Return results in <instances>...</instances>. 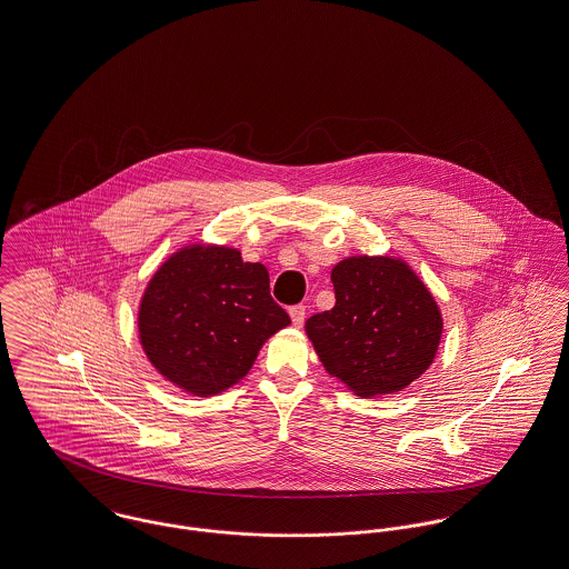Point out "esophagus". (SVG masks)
<instances>
[{
  "mask_svg": "<svg viewBox=\"0 0 569 569\" xmlns=\"http://www.w3.org/2000/svg\"><path fill=\"white\" fill-rule=\"evenodd\" d=\"M288 311H290L292 325H295L297 329H301L302 322H305V307H302V305H295V307H290Z\"/></svg>",
  "mask_w": 569,
  "mask_h": 569,
  "instance_id": "esophagus-1",
  "label": "esophagus"
}]
</instances>
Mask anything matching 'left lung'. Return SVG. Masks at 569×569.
Returning a JSON list of instances; mask_svg holds the SVG:
<instances>
[{"label": "left lung", "instance_id": "obj_1", "mask_svg": "<svg viewBox=\"0 0 569 569\" xmlns=\"http://www.w3.org/2000/svg\"><path fill=\"white\" fill-rule=\"evenodd\" d=\"M335 307L305 322L329 376L359 398L406 389L435 363L442 313L412 267L393 256H350L331 270Z\"/></svg>", "mask_w": 569, "mask_h": 569}]
</instances>
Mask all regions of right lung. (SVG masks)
<instances>
[{
    "label": "right lung",
    "instance_id": "obj_1",
    "mask_svg": "<svg viewBox=\"0 0 569 569\" xmlns=\"http://www.w3.org/2000/svg\"><path fill=\"white\" fill-rule=\"evenodd\" d=\"M268 283L267 267L242 262L234 247H180L139 301V343L152 368L193 398L238 385L267 339L290 325Z\"/></svg>",
    "mask_w": 569,
    "mask_h": 569
}]
</instances>
